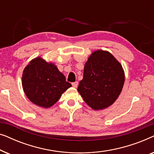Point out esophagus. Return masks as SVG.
<instances>
[{
    "instance_id": "1",
    "label": "esophagus",
    "mask_w": 154,
    "mask_h": 154,
    "mask_svg": "<svg viewBox=\"0 0 154 154\" xmlns=\"http://www.w3.org/2000/svg\"><path fill=\"white\" fill-rule=\"evenodd\" d=\"M72 85L73 88H77L78 85H79V82H74V83H72Z\"/></svg>"
}]
</instances>
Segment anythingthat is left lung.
Listing matches in <instances>:
<instances>
[{
    "mask_svg": "<svg viewBox=\"0 0 154 154\" xmlns=\"http://www.w3.org/2000/svg\"><path fill=\"white\" fill-rule=\"evenodd\" d=\"M124 81L125 73L121 63L109 52L97 50L85 62L78 92L92 109L102 110L116 102Z\"/></svg>",
    "mask_w": 154,
    "mask_h": 154,
    "instance_id": "left-lung-1",
    "label": "left lung"
}]
</instances>
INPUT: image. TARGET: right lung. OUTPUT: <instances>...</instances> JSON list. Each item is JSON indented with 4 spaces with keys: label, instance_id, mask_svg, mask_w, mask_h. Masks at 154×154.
Instances as JSON below:
<instances>
[{
    "label": "right lung",
    "instance_id": "1",
    "mask_svg": "<svg viewBox=\"0 0 154 154\" xmlns=\"http://www.w3.org/2000/svg\"><path fill=\"white\" fill-rule=\"evenodd\" d=\"M22 84L29 100L46 109L53 106L62 94L71 87L55 64L47 62L41 57L33 59L25 67Z\"/></svg>",
    "mask_w": 154,
    "mask_h": 154
}]
</instances>
